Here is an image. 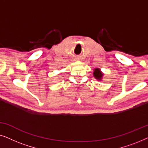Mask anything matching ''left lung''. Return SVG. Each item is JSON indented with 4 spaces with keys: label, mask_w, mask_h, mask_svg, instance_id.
Masks as SVG:
<instances>
[{
    "label": "left lung",
    "mask_w": 148,
    "mask_h": 148,
    "mask_svg": "<svg viewBox=\"0 0 148 148\" xmlns=\"http://www.w3.org/2000/svg\"><path fill=\"white\" fill-rule=\"evenodd\" d=\"M102 75L103 74L101 73L100 69H95L94 72V76L97 79L100 80L102 77Z\"/></svg>",
    "instance_id": "obj_1"
}]
</instances>
